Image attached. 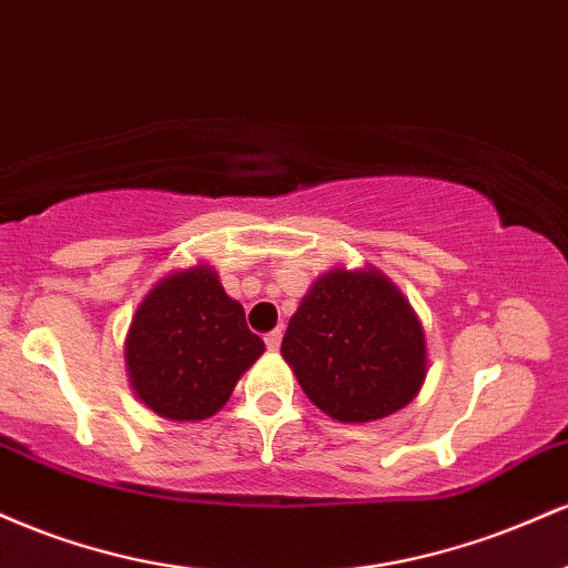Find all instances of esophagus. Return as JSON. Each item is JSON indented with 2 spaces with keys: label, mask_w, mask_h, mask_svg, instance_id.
<instances>
[{
  "label": "esophagus",
  "mask_w": 568,
  "mask_h": 568,
  "mask_svg": "<svg viewBox=\"0 0 568 568\" xmlns=\"http://www.w3.org/2000/svg\"><path fill=\"white\" fill-rule=\"evenodd\" d=\"M264 342H266V349L277 352V349H280V342H283V331H280V328L270 331V334L264 336Z\"/></svg>",
  "instance_id": "obj_1"
}]
</instances>
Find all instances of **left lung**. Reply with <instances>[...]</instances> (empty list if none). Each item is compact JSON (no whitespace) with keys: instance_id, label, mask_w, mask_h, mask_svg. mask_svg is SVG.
<instances>
[{"instance_id":"1","label":"left lung","mask_w":568,"mask_h":568,"mask_svg":"<svg viewBox=\"0 0 568 568\" xmlns=\"http://www.w3.org/2000/svg\"><path fill=\"white\" fill-rule=\"evenodd\" d=\"M280 352L306 397L338 422L395 414L414 400L427 374L422 323L376 270H334L317 280Z\"/></svg>"}]
</instances>
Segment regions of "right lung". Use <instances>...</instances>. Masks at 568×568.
Instances as JSON below:
<instances>
[{
    "mask_svg": "<svg viewBox=\"0 0 568 568\" xmlns=\"http://www.w3.org/2000/svg\"><path fill=\"white\" fill-rule=\"evenodd\" d=\"M264 342L211 266L175 272L143 298L125 344L135 395L160 416L200 422L230 400Z\"/></svg>",
    "mask_w": 568,
    "mask_h": 568,
    "instance_id": "obj_1",
    "label": "right lung"
}]
</instances>
